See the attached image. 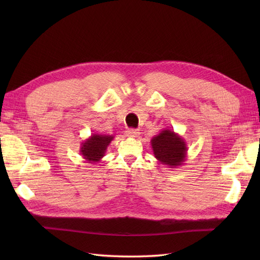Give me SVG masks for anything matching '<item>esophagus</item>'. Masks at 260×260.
<instances>
[{
	"label": "esophagus",
	"mask_w": 260,
	"mask_h": 260,
	"mask_svg": "<svg viewBox=\"0 0 260 260\" xmlns=\"http://www.w3.org/2000/svg\"><path fill=\"white\" fill-rule=\"evenodd\" d=\"M125 134H126V136H128V137H136V136L140 135V132L137 131V129L131 128V129H127L125 132Z\"/></svg>",
	"instance_id": "34e87169"
}]
</instances>
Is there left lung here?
<instances>
[{"label":"left lung","instance_id":"1","mask_svg":"<svg viewBox=\"0 0 260 260\" xmlns=\"http://www.w3.org/2000/svg\"><path fill=\"white\" fill-rule=\"evenodd\" d=\"M151 145L154 156L161 164L171 169L184 164L187 153L186 143L174 131L162 129L151 140Z\"/></svg>","mask_w":260,"mask_h":260}]
</instances>
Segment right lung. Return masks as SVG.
<instances>
[{
    "label": "right lung",
    "instance_id": "right-lung-1",
    "mask_svg": "<svg viewBox=\"0 0 260 260\" xmlns=\"http://www.w3.org/2000/svg\"><path fill=\"white\" fill-rule=\"evenodd\" d=\"M113 140V135L91 134V136L82 142L80 144V154L86 163H98L101 161Z\"/></svg>",
    "mask_w": 260,
    "mask_h": 260
}]
</instances>
